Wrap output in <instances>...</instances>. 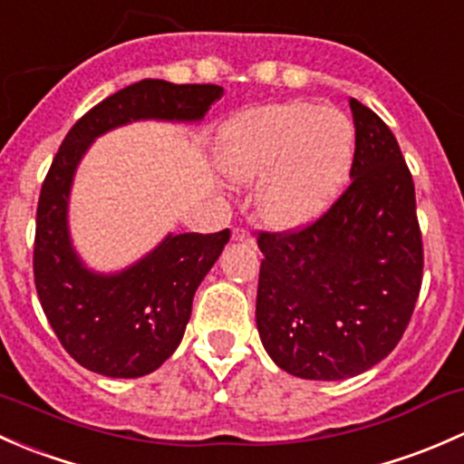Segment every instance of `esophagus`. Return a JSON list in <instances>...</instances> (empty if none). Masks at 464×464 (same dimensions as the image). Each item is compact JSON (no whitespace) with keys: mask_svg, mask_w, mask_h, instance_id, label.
Here are the masks:
<instances>
[{"mask_svg":"<svg viewBox=\"0 0 464 464\" xmlns=\"http://www.w3.org/2000/svg\"><path fill=\"white\" fill-rule=\"evenodd\" d=\"M232 238L234 241H241V243H255V238H252V234L246 230V227H234L232 230Z\"/></svg>","mask_w":464,"mask_h":464,"instance_id":"obj_1","label":"esophagus"}]
</instances>
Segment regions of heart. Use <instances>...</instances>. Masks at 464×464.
I'll use <instances>...</instances> for the list:
<instances>
[{
  "instance_id": "b5f03b06",
  "label": "heart",
  "mask_w": 464,
  "mask_h": 464,
  "mask_svg": "<svg viewBox=\"0 0 464 464\" xmlns=\"http://www.w3.org/2000/svg\"><path fill=\"white\" fill-rule=\"evenodd\" d=\"M218 156L237 183L268 176L259 194L267 223L302 226L319 217L346 185L355 160V127L331 104H267L223 127Z\"/></svg>"
}]
</instances>
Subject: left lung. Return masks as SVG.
Here are the masks:
<instances>
[{"instance_id": "1", "label": "left lung", "mask_w": 464, "mask_h": 464, "mask_svg": "<svg viewBox=\"0 0 464 464\" xmlns=\"http://www.w3.org/2000/svg\"><path fill=\"white\" fill-rule=\"evenodd\" d=\"M351 109L348 188L314 221L256 237V328L276 366L304 380H343L384 360L422 285L413 176L386 122L355 98Z\"/></svg>"}]
</instances>
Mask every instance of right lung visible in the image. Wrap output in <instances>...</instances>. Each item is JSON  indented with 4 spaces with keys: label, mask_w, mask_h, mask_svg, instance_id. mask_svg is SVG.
Segmentation results:
<instances>
[{
    "label": "right lung",
    "mask_w": 464,
    "mask_h": 464,
    "mask_svg": "<svg viewBox=\"0 0 464 464\" xmlns=\"http://www.w3.org/2000/svg\"><path fill=\"white\" fill-rule=\"evenodd\" d=\"M223 95L217 84L140 80L89 109L62 140L37 200L33 275L37 297L64 351L109 377L156 371L183 339L198 284L230 230L167 237L121 275H93L80 264L66 230L73 171L93 138L140 118L200 121Z\"/></svg>",
    "instance_id": "1"
}]
</instances>
